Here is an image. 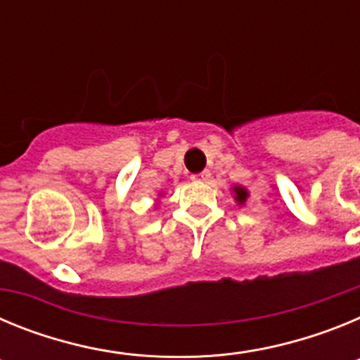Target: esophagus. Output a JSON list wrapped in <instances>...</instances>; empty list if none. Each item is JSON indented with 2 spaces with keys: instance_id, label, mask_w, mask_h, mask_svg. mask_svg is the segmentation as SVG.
<instances>
[{
  "instance_id": "1",
  "label": "esophagus",
  "mask_w": 360,
  "mask_h": 360,
  "mask_svg": "<svg viewBox=\"0 0 360 360\" xmlns=\"http://www.w3.org/2000/svg\"><path fill=\"white\" fill-rule=\"evenodd\" d=\"M193 180H195V182H209V178H211V173H209V171H202V173H198V174H193Z\"/></svg>"
}]
</instances>
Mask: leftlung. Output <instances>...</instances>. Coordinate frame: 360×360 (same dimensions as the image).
<instances>
[{"mask_svg":"<svg viewBox=\"0 0 360 360\" xmlns=\"http://www.w3.org/2000/svg\"><path fill=\"white\" fill-rule=\"evenodd\" d=\"M231 191H232V196H234V202H236L238 205H245L247 198L250 196L249 189L243 186H232Z\"/></svg>","mask_w":360,"mask_h":360,"instance_id":"1","label":"left lung"}]
</instances>
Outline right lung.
I'll return each mask as SVG.
<instances>
[{"label":"right lung","instance_id":"add662e5","mask_svg":"<svg viewBox=\"0 0 360 360\" xmlns=\"http://www.w3.org/2000/svg\"><path fill=\"white\" fill-rule=\"evenodd\" d=\"M160 196H162V193H158V198H160ZM158 198H157V203H155V205H157V207H158Z\"/></svg>","mask_w":360,"mask_h":360}]
</instances>
